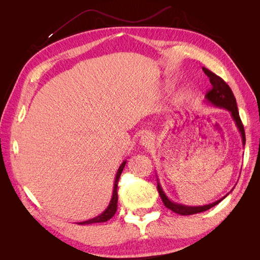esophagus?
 <instances>
[{
	"label": "esophagus",
	"instance_id": "obj_1",
	"mask_svg": "<svg viewBox=\"0 0 260 260\" xmlns=\"http://www.w3.org/2000/svg\"><path fill=\"white\" fill-rule=\"evenodd\" d=\"M154 141H155V137L152 135V133H146V135L141 137L140 143L144 147H148L154 143Z\"/></svg>",
	"mask_w": 260,
	"mask_h": 260
}]
</instances>
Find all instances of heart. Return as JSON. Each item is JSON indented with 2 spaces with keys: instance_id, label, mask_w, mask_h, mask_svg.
I'll return each mask as SVG.
<instances>
[{
  "instance_id": "b5f03b06",
  "label": "heart",
  "mask_w": 260,
  "mask_h": 260,
  "mask_svg": "<svg viewBox=\"0 0 260 260\" xmlns=\"http://www.w3.org/2000/svg\"><path fill=\"white\" fill-rule=\"evenodd\" d=\"M181 98H182V99H183V96H181Z\"/></svg>"
}]
</instances>
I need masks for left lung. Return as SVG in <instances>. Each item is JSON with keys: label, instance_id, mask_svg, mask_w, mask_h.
<instances>
[{"label": "left lung", "instance_id": "obj_1", "mask_svg": "<svg viewBox=\"0 0 260 260\" xmlns=\"http://www.w3.org/2000/svg\"><path fill=\"white\" fill-rule=\"evenodd\" d=\"M203 70H204V73L208 76L209 81L211 83V89H210V91H208L206 93V95H205L207 103H210L211 105H214L219 108L226 109V111L231 114L232 119L235 122V125H237V128L241 135L242 143H243V145H245V131H244L243 123L241 121V118H240L239 111H238L237 101H235L232 90L230 89V86L228 85L219 76L215 75L214 73H211L210 70H208L207 68H203ZM157 190H158V193L160 195L164 205L167 208H169L170 210L176 212V214H179L181 216L194 215V214H199V212L206 211V210L210 209L211 207L216 206L217 204H219L224 198H226V195H228L226 194L225 196H223L222 199H220L211 204H208V205L186 206V205H182V204H178V203L170 201L167 198V195L165 194L158 179H157Z\"/></svg>", "mask_w": 260, "mask_h": 260}]
</instances>
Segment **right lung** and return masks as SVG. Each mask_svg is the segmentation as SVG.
Masks as SVG:
<instances>
[{"label":"right lung","instance_id":"obj_1","mask_svg":"<svg viewBox=\"0 0 260 260\" xmlns=\"http://www.w3.org/2000/svg\"><path fill=\"white\" fill-rule=\"evenodd\" d=\"M125 162L127 160L122 161V164L120 165V167L118 168V171L116 174V178H115V182H114V190H113V195H112V200L109 202L107 208L102 212L101 215L96 216L95 218H92L86 220V221H82V222H78V224H91V223H98V222H105L107 220L111 219L117 210V203H118V193H117V188H118V180L120 178L121 172L125 166Z\"/></svg>","mask_w":260,"mask_h":260}]
</instances>
